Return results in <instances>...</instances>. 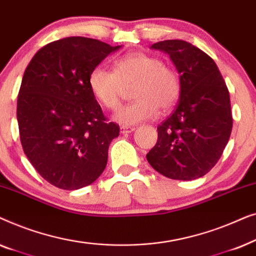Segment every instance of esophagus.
<instances>
[{"label": "esophagus", "instance_id": "34e87169", "mask_svg": "<svg viewBox=\"0 0 256 256\" xmlns=\"http://www.w3.org/2000/svg\"><path fill=\"white\" fill-rule=\"evenodd\" d=\"M134 130H135L134 127H128V126H122V127H121L122 134H128V132H132Z\"/></svg>", "mask_w": 256, "mask_h": 256}]
</instances>
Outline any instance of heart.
I'll list each match as a JSON object with an SVG mask.
<instances>
[{
  "label": "heart",
  "mask_w": 256,
  "mask_h": 256,
  "mask_svg": "<svg viewBox=\"0 0 256 256\" xmlns=\"http://www.w3.org/2000/svg\"><path fill=\"white\" fill-rule=\"evenodd\" d=\"M132 84L135 100L122 108L115 118L132 124L152 118L160 108L166 112L174 107L180 93V76L164 65L158 57L144 52H132L114 62V71L96 66L88 76L94 98L110 110H116L124 98V86Z\"/></svg>",
  "instance_id": "b5f03b06"
}]
</instances>
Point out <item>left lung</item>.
Instances as JSON below:
<instances>
[{
    "label": "left lung",
    "mask_w": 256,
    "mask_h": 256,
    "mask_svg": "<svg viewBox=\"0 0 256 256\" xmlns=\"http://www.w3.org/2000/svg\"><path fill=\"white\" fill-rule=\"evenodd\" d=\"M166 52L180 73L176 108L158 124V138L146 160L157 172L171 180L202 177L222 155L232 132L230 92L214 60L185 40L152 45Z\"/></svg>",
    "instance_id": "1"
}]
</instances>
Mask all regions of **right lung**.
Returning a JSON list of instances; mask_svg holds the SVG:
<instances>
[{
  "instance_id": "add662e5",
  "label": "right lung",
  "mask_w": 256,
  "mask_h": 256,
  "mask_svg": "<svg viewBox=\"0 0 256 256\" xmlns=\"http://www.w3.org/2000/svg\"><path fill=\"white\" fill-rule=\"evenodd\" d=\"M118 48L93 38H62L38 50L24 71L17 98L23 152L45 180L62 190L96 180L120 132L88 85L90 72Z\"/></svg>"
}]
</instances>
